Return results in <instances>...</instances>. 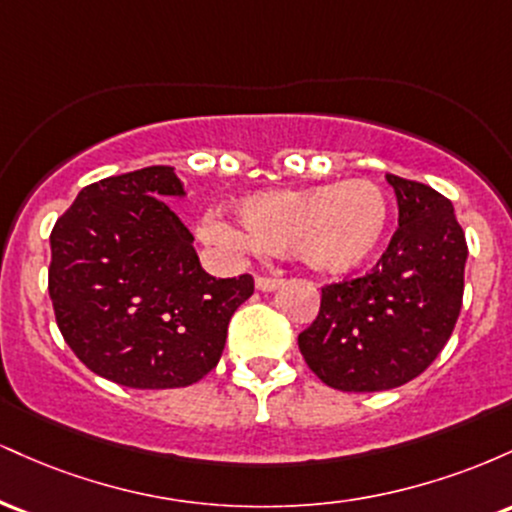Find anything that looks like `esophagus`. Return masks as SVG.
I'll use <instances>...</instances> for the list:
<instances>
[{
    "mask_svg": "<svg viewBox=\"0 0 512 512\" xmlns=\"http://www.w3.org/2000/svg\"><path fill=\"white\" fill-rule=\"evenodd\" d=\"M281 284H284V281L274 279V276H257V279H255V286L260 291H276Z\"/></svg>",
    "mask_w": 512,
    "mask_h": 512,
    "instance_id": "obj_1",
    "label": "esophagus"
}]
</instances>
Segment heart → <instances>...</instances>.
I'll list each match as a JSON object with an SVG mask.
<instances>
[{"label": "heart", "instance_id": "b5f03b06", "mask_svg": "<svg viewBox=\"0 0 512 512\" xmlns=\"http://www.w3.org/2000/svg\"><path fill=\"white\" fill-rule=\"evenodd\" d=\"M233 223L219 214L202 221V238L228 257L291 248L317 274L342 276L368 264L390 228L385 192L368 180L305 190H264L238 202Z\"/></svg>", "mask_w": 512, "mask_h": 512}]
</instances>
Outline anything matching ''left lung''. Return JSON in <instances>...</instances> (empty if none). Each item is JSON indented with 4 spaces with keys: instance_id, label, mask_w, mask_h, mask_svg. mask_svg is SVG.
<instances>
[{
    "instance_id": "obj_1",
    "label": "left lung",
    "mask_w": 512,
    "mask_h": 512,
    "mask_svg": "<svg viewBox=\"0 0 512 512\" xmlns=\"http://www.w3.org/2000/svg\"><path fill=\"white\" fill-rule=\"evenodd\" d=\"M399 228L378 267L322 289L320 313L298 337L317 378L342 392L392 390L436 361L462 308L467 243L450 199L385 175Z\"/></svg>"
}]
</instances>
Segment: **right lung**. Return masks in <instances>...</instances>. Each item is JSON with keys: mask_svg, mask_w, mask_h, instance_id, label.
<instances>
[{"mask_svg": "<svg viewBox=\"0 0 512 512\" xmlns=\"http://www.w3.org/2000/svg\"><path fill=\"white\" fill-rule=\"evenodd\" d=\"M168 197H185L175 168L113 175L84 187L50 236L48 289L64 342L93 373L134 390L202 380L255 291L250 274L204 272Z\"/></svg>", "mask_w": 512, "mask_h": 512, "instance_id": "right-lung-1", "label": "right lung"}]
</instances>
